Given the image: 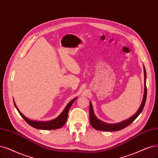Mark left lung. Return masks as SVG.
I'll return each mask as SVG.
<instances>
[{
    "label": "left lung",
    "mask_w": 158,
    "mask_h": 158,
    "mask_svg": "<svg viewBox=\"0 0 158 158\" xmlns=\"http://www.w3.org/2000/svg\"><path fill=\"white\" fill-rule=\"evenodd\" d=\"M144 96L143 99V102L141 103V107L138 109L137 112L133 115L131 117L128 118L124 121H122L121 122L117 124H107L106 122H102L97 118L96 116L94 114V110H93L92 105L90 102V109H89V114H90V123L91 126L94 128L95 130H100V131H119L122 129H124L127 126H129L130 124L135 120L137 116L142 112V110L144 107L146 99H147V86H146V79H147V73H146V70L144 67Z\"/></svg>",
    "instance_id": "obj_1"
}]
</instances>
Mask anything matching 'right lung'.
<instances>
[{"instance_id":"right-lung-1","label":"right lung","mask_w":158,"mask_h":158,"mask_svg":"<svg viewBox=\"0 0 158 158\" xmlns=\"http://www.w3.org/2000/svg\"><path fill=\"white\" fill-rule=\"evenodd\" d=\"M76 99H77L76 98L73 99L71 102H69L68 103V104L67 105L65 109H64L62 113L59 116H58L57 118H56L54 120H52L48 121V122H40V121L37 122V121H33V120H29L28 118L25 117V116L19 111V110L16 106V105L14 102V103L15 107H16V109L17 110V111L19 112V113L22 116L23 118L24 119L29 125L31 126L32 127H33L34 128H36V129H39V130H51L59 129V128L62 127L64 124H65V123L67 121L69 110Z\"/></svg>"}]
</instances>
